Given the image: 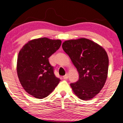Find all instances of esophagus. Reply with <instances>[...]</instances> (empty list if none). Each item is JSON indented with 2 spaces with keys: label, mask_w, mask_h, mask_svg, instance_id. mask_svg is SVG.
I'll return each mask as SVG.
<instances>
[{
  "label": "esophagus",
  "mask_w": 123,
  "mask_h": 123,
  "mask_svg": "<svg viewBox=\"0 0 123 123\" xmlns=\"http://www.w3.org/2000/svg\"><path fill=\"white\" fill-rule=\"evenodd\" d=\"M68 78V74H66L65 75H64V76H63V79H67Z\"/></svg>",
  "instance_id": "1"
}]
</instances>
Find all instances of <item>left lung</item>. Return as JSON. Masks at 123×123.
Listing matches in <instances>:
<instances>
[{"label":"left lung","mask_w":123,"mask_h":123,"mask_svg":"<svg viewBox=\"0 0 123 123\" xmlns=\"http://www.w3.org/2000/svg\"><path fill=\"white\" fill-rule=\"evenodd\" d=\"M79 73V80L70 84L79 99L89 100L100 92L107 77L109 58L99 44L86 38L71 40L62 44Z\"/></svg>","instance_id":"8db88e82"}]
</instances>
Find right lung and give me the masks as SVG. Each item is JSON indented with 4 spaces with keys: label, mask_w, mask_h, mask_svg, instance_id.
I'll return each mask as SVG.
<instances>
[{
    "label": "right lung",
    "mask_w": 123,
    "mask_h": 123,
    "mask_svg": "<svg viewBox=\"0 0 123 123\" xmlns=\"http://www.w3.org/2000/svg\"><path fill=\"white\" fill-rule=\"evenodd\" d=\"M60 40L44 37L30 41L23 47L17 58V72L24 89L34 98H46L61 81L48 58L59 49Z\"/></svg>",
    "instance_id": "add662e5"
}]
</instances>
